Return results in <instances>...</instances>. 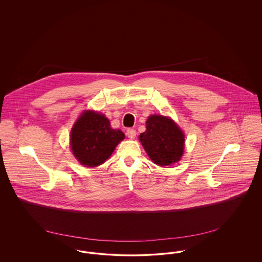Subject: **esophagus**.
<instances>
[{
	"label": "esophagus",
	"mask_w": 262,
	"mask_h": 262,
	"mask_svg": "<svg viewBox=\"0 0 262 262\" xmlns=\"http://www.w3.org/2000/svg\"><path fill=\"white\" fill-rule=\"evenodd\" d=\"M136 135H137V132L134 128H128L126 130V136L128 137V138H130V139H134L136 137Z\"/></svg>",
	"instance_id": "1"
}]
</instances>
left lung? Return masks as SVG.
<instances>
[{"instance_id": "1", "label": "left lung", "mask_w": 262, "mask_h": 262, "mask_svg": "<svg viewBox=\"0 0 262 262\" xmlns=\"http://www.w3.org/2000/svg\"><path fill=\"white\" fill-rule=\"evenodd\" d=\"M139 140L153 163L169 166L181 160L185 149V135L171 118L151 115L146 130Z\"/></svg>"}]
</instances>
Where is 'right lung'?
<instances>
[{"instance_id": "right-lung-1", "label": "right lung", "mask_w": 262, "mask_h": 262, "mask_svg": "<svg viewBox=\"0 0 262 262\" xmlns=\"http://www.w3.org/2000/svg\"><path fill=\"white\" fill-rule=\"evenodd\" d=\"M124 138L125 134L112 128L105 115L88 110L73 126L70 145L77 161L92 168L105 162Z\"/></svg>"}]
</instances>
